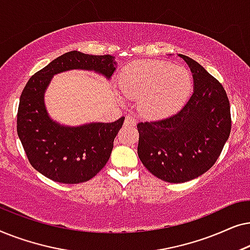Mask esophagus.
Listing matches in <instances>:
<instances>
[{"label":"esophagus","instance_id":"34e87169","mask_svg":"<svg viewBox=\"0 0 250 250\" xmlns=\"http://www.w3.org/2000/svg\"><path fill=\"white\" fill-rule=\"evenodd\" d=\"M136 124V119L133 115H127L125 118V125L134 126Z\"/></svg>","mask_w":250,"mask_h":250}]
</instances>
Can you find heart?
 Listing matches in <instances>:
<instances>
[{"mask_svg":"<svg viewBox=\"0 0 250 250\" xmlns=\"http://www.w3.org/2000/svg\"><path fill=\"white\" fill-rule=\"evenodd\" d=\"M118 83L126 98L141 100V111L150 118L175 112L187 100L192 86L186 68L155 60L129 63L123 69Z\"/></svg>","mask_w":250,"mask_h":250,"instance_id":"1","label":"heart"}]
</instances>
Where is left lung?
<instances>
[{
  "label": "left lung",
  "instance_id": "obj_1",
  "mask_svg": "<svg viewBox=\"0 0 250 250\" xmlns=\"http://www.w3.org/2000/svg\"><path fill=\"white\" fill-rule=\"evenodd\" d=\"M194 90L179 111L139 123L138 155L152 175L183 183L203 175L216 163L231 132L230 101L223 85L191 58Z\"/></svg>",
  "mask_w": 250,
  "mask_h": 250
}]
</instances>
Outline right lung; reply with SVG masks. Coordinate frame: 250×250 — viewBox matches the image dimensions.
<instances>
[{"mask_svg": "<svg viewBox=\"0 0 250 250\" xmlns=\"http://www.w3.org/2000/svg\"><path fill=\"white\" fill-rule=\"evenodd\" d=\"M110 54L92 56L70 51L33 75L20 95L17 133L30 165L47 179L83 183L104 168L125 117L114 123L67 127L53 122L44 105V92L53 75L70 69L94 70L107 78L115 71Z\"/></svg>", "mask_w": 250, "mask_h": 250, "instance_id": "obj_1", "label": "right lung"}]
</instances>
